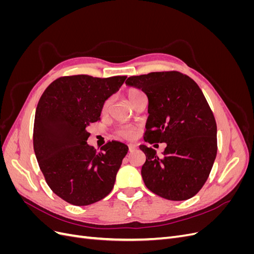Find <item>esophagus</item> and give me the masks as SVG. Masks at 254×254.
I'll list each match as a JSON object with an SVG mask.
<instances>
[{"instance_id":"1","label":"esophagus","mask_w":254,"mask_h":254,"mask_svg":"<svg viewBox=\"0 0 254 254\" xmlns=\"http://www.w3.org/2000/svg\"><path fill=\"white\" fill-rule=\"evenodd\" d=\"M128 147H129V151H130V152L136 149V146H135V145H132V144H130V145L128 146Z\"/></svg>"}]
</instances>
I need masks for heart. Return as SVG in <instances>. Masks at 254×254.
<instances>
[{
    "mask_svg": "<svg viewBox=\"0 0 254 254\" xmlns=\"http://www.w3.org/2000/svg\"><path fill=\"white\" fill-rule=\"evenodd\" d=\"M126 96H127L129 104L132 106L137 101V99L142 96H145V95L143 92L139 89H129L127 91ZM109 105H110V99L106 101V103L104 105V110L108 108ZM136 132H137V129L134 127H130V126H123L118 130L119 135L122 137H125V139H133V137L136 135Z\"/></svg>",
    "mask_w": 254,
    "mask_h": 254,
    "instance_id": "1",
    "label": "heart"
}]
</instances>
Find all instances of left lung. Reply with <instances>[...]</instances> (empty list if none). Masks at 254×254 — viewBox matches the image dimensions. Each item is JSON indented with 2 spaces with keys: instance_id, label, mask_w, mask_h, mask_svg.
<instances>
[{
  "instance_id": "8db88e82",
  "label": "left lung",
  "mask_w": 254,
  "mask_h": 254,
  "mask_svg": "<svg viewBox=\"0 0 254 254\" xmlns=\"http://www.w3.org/2000/svg\"><path fill=\"white\" fill-rule=\"evenodd\" d=\"M126 86L148 98L144 140L166 143L162 157L140 145L146 161L142 178L152 193L181 201L195 196L210 175L217 153V126L198 84L179 72L131 76Z\"/></svg>"
}]
</instances>
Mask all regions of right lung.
Here are the masks:
<instances>
[{"label": "right lung", "mask_w": 254, "mask_h": 254, "mask_svg": "<svg viewBox=\"0 0 254 254\" xmlns=\"http://www.w3.org/2000/svg\"><path fill=\"white\" fill-rule=\"evenodd\" d=\"M125 79L126 76L61 77L40 97L35 114V155L48 186L68 203L92 204L114 186L128 146L112 141L96 152L87 143V128L101 120L105 102Z\"/></svg>", "instance_id": "obj_1"}]
</instances>
